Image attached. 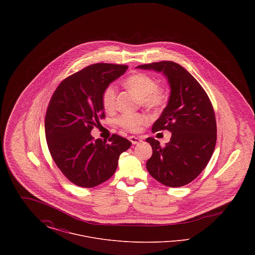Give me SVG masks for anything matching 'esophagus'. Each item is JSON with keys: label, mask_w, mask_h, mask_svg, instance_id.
Segmentation results:
<instances>
[{"label": "esophagus", "mask_w": 255, "mask_h": 255, "mask_svg": "<svg viewBox=\"0 0 255 255\" xmlns=\"http://www.w3.org/2000/svg\"><path fill=\"white\" fill-rule=\"evenodd\" d=\"M129 139H130V141H131L133 144H137V143H140V142L142 141L140 137H137V136H134V135L129 136Z\"/></svg>", "instance_id": "1"}]
</instances>
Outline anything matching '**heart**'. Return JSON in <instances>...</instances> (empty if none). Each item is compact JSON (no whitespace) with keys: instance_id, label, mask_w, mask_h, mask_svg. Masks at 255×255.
<instances>
[{"instance_id":"obj_1","label":"heart","mask_w":255,"mask_h":255,"mask_svg":"<svg viewBox=\"0 0 255 255\" xmlns=\"http://www.w3.org/2000/svg\"><path fill=\"white\" fill-rule=\"evenodd\" d=\"M135 96L139 97L140 104L147 109H161L167 100L166 93L158 87V80L152 75L144 73L130 75L124 82ZM117 90L110 84L104 88L101 94V104L105 111L109 112L116 106ZM119 125L130 132H138L142 126L148 123V118L143 114L122 115L118 120Z\"/></svg>"}]
</instances>
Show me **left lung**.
Instances as JSON below:
<instances>
[{
  "label": "left lung",
  "mask_w": 255,
  "mask_h": 255,
  "mask_svg": "<svg viewBox=\"0 0 255 255\" xmlns=\"http://www.w3.org/2000/svg\"><path fill=\"white\" fill-rule=\"evenodd\" d=\"M137 68L162 72L171 88L168 104L152 132L168 130L172 136L165 146L153 137L146 138L153 149L146 168L166 186H183L206 168L214 152L217 126L213 106L204 88L181 65L160 61Z\"/></svg>",
  "instance_id": "8db88e82"
}]
</instances>
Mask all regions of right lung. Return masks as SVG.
Listing matches in <instances>:
<instances>
[{
  "label": "right lung",
  "instance_id": "1",
  "mask_svg": "<svg viewBox=\"0 0 255 255\" xmlns=\"http://www.w3.org/2000/svg\"><path fill=\"white\" fill-rule=\"evenodd\" d=\"M128 66L90 65L65 78L50 98L45 119L49 153L63 175L73 184L91 188L115 174L121 154L131 141L117 133L106 140L91 135L105 119L101 94L126 72Z\"/></svg>",
  "mask_w": 255,
  "mask_h": 255
}]
</instances>
